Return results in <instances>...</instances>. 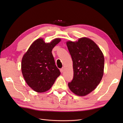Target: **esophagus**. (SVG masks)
Returning a JSON list of instances; mask_svg holds the SVG:
<instances>
[{
	"mask_svg": "<svg viewBox=\"0 0 123 123\" xmlns=\"http://www.w3.org/2000/svg\"><path fill=\"white\" fill-rule=\"evenodd\" d=\"M63 71H64V68H61V69H60V71H61V73H63Z\"/></svg>",
	"mask_w": 123,
	"mask_h": 123,
	"instance_id": "34e87169",
	"label": "esophagus"
}]
</instances>
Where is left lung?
<instances>
[{"instance_id": "8db88e82", "label": "left lung", "mask_w": 123, "mask_h": 123, "mask_svg": "<svg viewBox=\"0 0 123 123\" xmlns=\"http://www.w3.org/2000/svg\"><path fill=\"white\" fill-rule=\"evenodd\" d=\"M73 62L74 77L68 83L70 90L85 96L96 88L104 74V57L95 42L83 37L66 42Z\"/></svg>"}]
</instances>
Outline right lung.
<instances>
[{
  "mask_svg": "<svg viewBox=\"0 0 123 123\" xmlns=\"http://www.w3.org/2000/svg\"><path fill=\"white\" fill-rule=\"evenodd\" d=\"M60 38L46 43L43 38L33 42L21 60V72L28 86L37 92L48 91L59 76L52 51Z\"/></svg>",
  "mask_w": 123,
  "mask_h": 123,
  "instance_id": "1",
  "label": "right lung"
}]
</instances>
